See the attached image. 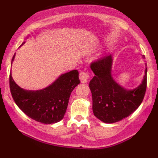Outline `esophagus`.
<instances>
[{
	"mask_svg": "<svg viewBox=\"0 0 158 158\" xmlns=\"http://www.w3.org/2000/svg\"><path fill=\"white\" fill-rule=\"evenodd\" d=\"M90 76L87 72L81 71L80 73H79V79H80V81L81 83H87L88 81V79H89Z\"/></svg>",
	"mask_w": 158,
	"mask_h": 158,
	"instance_id": "esophagus-1",
	"label": "esophagus"
}]
</instances>
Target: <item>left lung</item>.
I'll use <instances>...</instances> for the list:
<instances>
[{"label": "left lung", "mask_w": 158, "mask_h": 158, "mask_svg": "<svg viewBox=\"0 0 158 158\" xmlns=\"http://www.w3.org/2000/svg\"><path fill=\"white\" fill-rule=\"evenodd\" d=\"M142 58L144 59L145 56ZM112 63L113 56L110 54L90 64L95 74L89 83L93 112L97 118L106 123H117L133 113L143 102L147 83L146 64L141 84L128 90L114 80Z\"/></svg>", "instance_id": "8db88e82"}]
</instances>
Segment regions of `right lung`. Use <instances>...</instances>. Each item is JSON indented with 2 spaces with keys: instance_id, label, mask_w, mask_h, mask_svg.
I'll list each match as a JSON object with an SVG mask.
<instances>
[{
  "instance_id": "1",
  "label": "right lung",
  "mask_w": 158,
  "mask_h": 158,
  "mask_svg": "<svg viewBox=\"0 0 158 158\" xmlns=\"http://www.w3.org/2000/svg\"><path fill=\"white\" fill-rule=\"evenodd\" d=\"M15 56V53L12 64ZM79 83V72L73 70L61 74L44 89L27 90L16 84L12 73L10 75V91L16 105L29 117L44 124L58 123L64 118L70 94Z\"/></svg>"
}]
</instances>
